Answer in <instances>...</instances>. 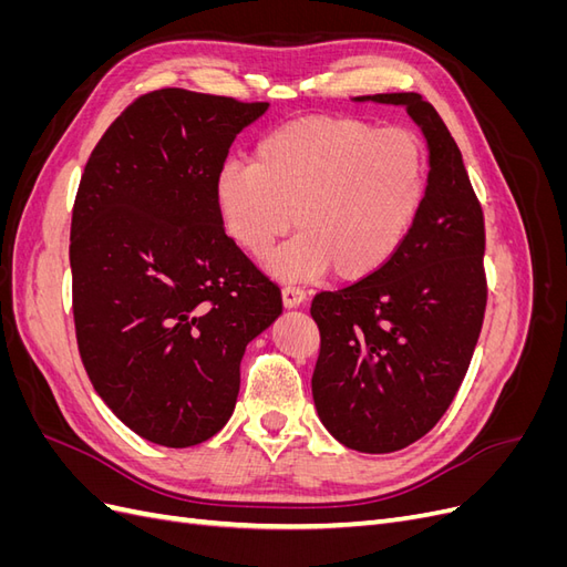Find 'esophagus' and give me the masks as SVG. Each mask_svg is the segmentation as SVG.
I'll return each instance as SVG.
<instances>
[{
  "mask_svg": "<svg viewBox=\"0 0 567 567\" xmlns=\"http://www.w3.org/2000/svg\"><path fill=\"white\" fill-rule=\"evenodd\" d=\"M281 298H284V307H288V310H293V307H300L307 300V293H305L302 288H298V286H286L281 290Z\"/></svg>",
  "mask_w": 567,
  "mask_h": 567,
  "instance_id": "esophagus-1",
  "label": "esophagus"
}]
</instances>
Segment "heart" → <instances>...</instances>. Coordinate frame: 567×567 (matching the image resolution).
Returning a JSON list of instances; mask_svg holds the SVG:
<instances>
[{
	"mask_svg": "<svg viewBox=\"0 0 567 567\" xmlns=\"http://www.w3.org/2000/svg\"><path fill=\"white\" fill-rule=\"evenodd\" d=\"M427 186V153L404 127L346 115H310L269 132L255 163L231 161L215 177V205L231 241L269 252L293 225L300 234L267 260L277 279H340L381 269L414 227Z\"/></svg>",
	"mask_w": 567,
	"mask_h": 567,
	"instance_id": "obj_1",
	"label": "heart"
}]
</instances>
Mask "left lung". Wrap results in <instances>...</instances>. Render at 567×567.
Wrapping results in <instances>:
<instances>
[{
  "mask_svg": "<svg viewBox=\"0 0 567 567\" xmlns=\"http://www.w3.org/2000/svg\"><path fill=\"white\" fill-rule=\"evenodd\" d=\"M402 106L427 146L414 227L362 281L312 300L321 350L317 414L338 442L388 454L421 440L450 409L483 329L485 221L461 151L416 92L354 96Z\"/></svg>",
  "mask_w": 567,
  "mask_h": 567,
  "instance_id": "8db88e82",
  "label": "left lung"
}]
</instances>
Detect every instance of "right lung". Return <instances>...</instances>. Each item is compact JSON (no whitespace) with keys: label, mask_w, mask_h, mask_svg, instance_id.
Wrapping results in <instances>:
<instances>
[{"label":"right lung","mask_w":567,"mask_h":567,"mask_svg":"<svg viewBox=\"0 0 567 567\" xmlns=\"http://www.w3.org/2000/svg\"><path fill=\"white\" fill-rule=\"evenodd\" d=\"M269 104L158 90L101 136L80 179L73 315L99 398L140 437L194 447L229 421L246 346L281 293L221 227L215 177Z\"/></svg>","instance_id":"right-lung-1"}]
</instances>
